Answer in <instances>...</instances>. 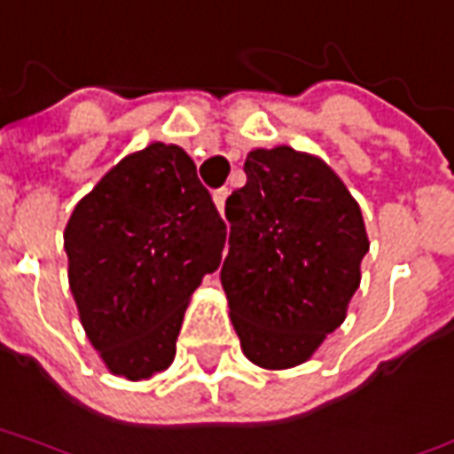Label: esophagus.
Returning a JSON list of instances; mask_svg holds the SVG:
<instances>
[{"label":"esophagus","mask_w":454,"mask_h":454,"mask_svg":"<svg viewBox=\"0 0 454 454\" xmlns=\"http://www.w3.org/2000/svg\"><path fill=\"white\" fill-rule=\"evenodd\" d=\"M212 200H215V205H217V209H224V200H227V190H217L215 194H212Z\"/></svg>","instance_id":"1"}]
</instances>
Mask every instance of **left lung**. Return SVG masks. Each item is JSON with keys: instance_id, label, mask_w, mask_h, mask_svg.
<instances>
[{"instance_id": "left-lung-1", "label": "left lung", "mask_w": 454, "mask_h": 454, "mask_svg": "<svg viewBox=\"0 0 454 454\" xmlns=\"http://www.w3.org/2000/svg\"><path fill=\"white\" fill-rule=\"evenodd\" d=\"M247 184L227 197L222 287L249 362H307L348 315L370 242L360 205L315 154L252 149Z\"/></svg>"}]
</instances>
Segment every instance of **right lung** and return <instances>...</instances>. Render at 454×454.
<instances>
[{"label": "right lung", "instance_id": "1", "mask_svg": "<svg viewBox=\"0 0 454 454\" xmlns=\"http://www.w3.org/2000/svg\"><path fill=\"white\" fill-rule=\"evenodd\" d=\"M227 239L192 157L152 142L82 197L64 227L69 290L112 375L167 370L192 292L220 267Z\"/></svg>", "mask_w": 454, "mask_h": 454}]
</instances>
